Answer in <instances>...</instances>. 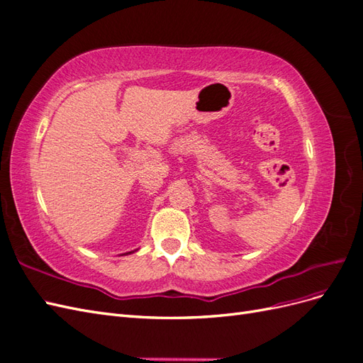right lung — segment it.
Masks as SVG:
<instances>
[{"mask_svg": "<svg viewBox=\"0 0 363 363\" xmlns=\"http://www.w3.org/2000/svg\"><path fill=\"white\" fill-rule=\"evenodd\" d=\"M136 251V250H135ZM135 251H128V252H125V255H131V252H135Z\"/></svg>", "mask_w": 363, "mask_h": 363, "instance_id": "obj_1", "label": "right lung"}]
</instances>
